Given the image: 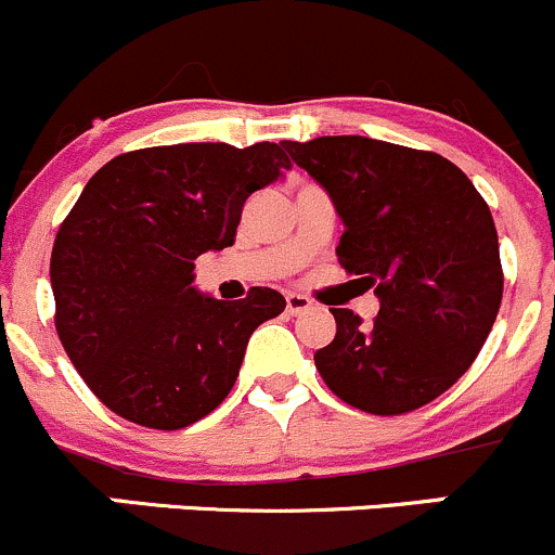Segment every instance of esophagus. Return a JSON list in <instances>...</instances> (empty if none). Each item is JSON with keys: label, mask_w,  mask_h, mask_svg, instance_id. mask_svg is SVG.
Here are the masks:
<instances>
[{"label": "esophagus", "mask_w": 555, "mask_h": 555, "mask_svg": "<svg viewBox=\"0 0 555 555\" xmlns=\"http://www.w3.org/2000/svg\"><path fill=\"white\" fill-rule=\"evenodd\" d=\"M311 297H306V295H300V293H289L287 295V313L289 317H297V313H306V311H311Z\"/></svg>", "instance_id": "esophagus-1"}]
</instances>
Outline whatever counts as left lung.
<instances>
[{
    "instance_id": "8db88e82",
    "label": "left lung",
    "mask_w": 555,
    "mask_h": 555,
    "mask_svg": "<svg viewBox=\"0 0 555 555\" xmlns=\"http://www.w3.org/2000/svg\"><path fill=\"white\" fill-rule=\"evenodd\" d=\"M282 145L346 225L340 266L380 297L372 324L335 308V340L313 353L319 375L370 415L420 410L468 372L498 319L503 266L487 202L434 151L361 135Z\"/></svg>"
}]
</instances>
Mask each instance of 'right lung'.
Returning a JSON list of instances; mask_svg holds the SVG:
<instances>
[{"mask_svg":"<svg viewBox=\"0 0 555 555\" xmlns=\"http://www.w3.org/2000/svg\"><path fill=\"white\" fill-rule=\"evenodd\" d=\"M282 170L279 143H178L92 175L52 244L50 282L57 337L111 412L178 430L231 393L249 335L287 302L268 287L202 295L194 260L231 247L247 196Z\"/></svg>","mask_w":555,"mask_h":555,"instance_id":"right-lung-1","label":"right lung"}]
</instances>
